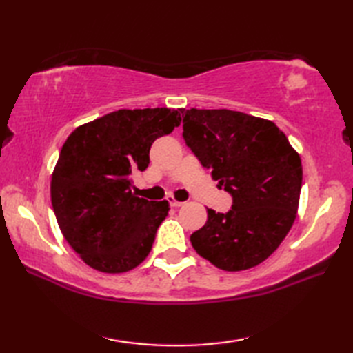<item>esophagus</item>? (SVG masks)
I'll use <instances>...</instances> for the list:
<instances>
[{
    "mask_svg": "<svg viewBox=\"0 0 353 353\" xmlns=\"http://www.w3.org/2000/svg\"><path fill=\"white\" fill-rule=\"evenodd\" d=\"M167 200H168V203H170L172 208H179V206L183 205V201H179V200H176L172 196H168Z\"/></svg>",
    "mask_w": 353,
    "mask_h": 353,
    "instance_id": "esophagus-1",
    "label": "esophagus"
}]
</instances>
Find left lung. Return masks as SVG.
<instances>
[{
    "instance_id": "left-lung-1",
    "label": "left lung",
    "mask_w": 353,
    "mask_h": 353,
    "mask_svg": "<svg viewBox=\"0 0 353 353\" xmlns=\"http://www.w3.org/2000/svg\"><path fill=\"white\" fill-rule=\"evenodd\" d=\"M185 144L232 196L226 214L208 209L191 235L205 259L226 272L261 264L287 236L302 188V162L279 127L243 112L181 109Z\"/></svg>"
}]
</instances>
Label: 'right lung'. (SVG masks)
Wrapping results in <instances>:
<instances>
[{
  "instance_id": "right-lung-1",
  "label": "right lung",
  "mask_w": 353,
  "mask_h": 353,
  "mask_svg": "<svg viewBox=\"0 0 353 353\" xmlns=\"http://www.w3.org/2000/svg\"><path fill=\"white\" fill-rule=\"evenodd\" d=\"M181 125L179 110H118L77 127L59 154L51 203L66 241L89 267L124 273L152 250L170 205L137 197L132 174L150 147Z\"/></svg>"
}]
</instances>
